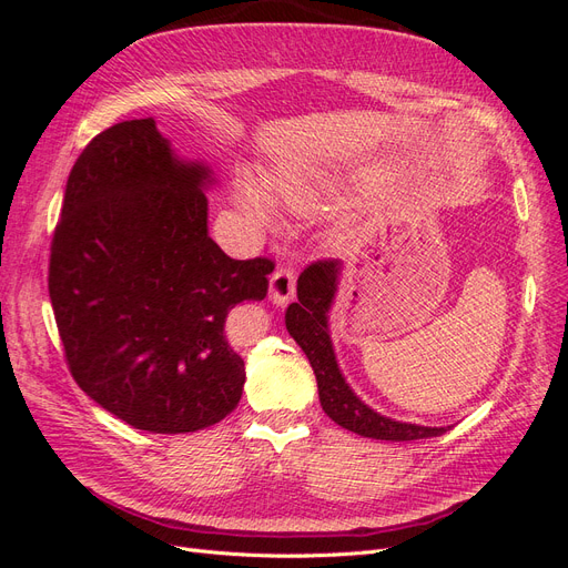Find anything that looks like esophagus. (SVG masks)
Here are the masks:
<instances>
[{
	"mask_svg": "<svg viewBox=\"0 0 568 568\" xmlns=\"http://www.w3.org/2000/svg\"><path fill=\"white\" fill-rule=\"evenodd\" d=\"M294 291H296V272L291 265H280L277 270L272 272L270 277V298L277 303V305H284L288 303L291 298H294Z\"/></svg>",
	"mask_w": 568,
	"mask_h": 568,
	"instance_id": "34e87169",
	"label": "esophagus"
}]
</instances>
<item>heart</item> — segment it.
Wrapping results in <instances>:
<instances>
[{"mask_svg":"<svg viewBox=\"0 0 568 568\" xmlns=\"http://www.w3.org/2000/svg\"><path fill=\"white\" fill-rule=\"evenodd\" d=\"M270 189H272L274 196L284 201L286 205H291V209H296V211L313 209L315 201H317L315 184L298 180V178H272ZM236 199H239V203H242V209L253 220L261 222V225H270V222H272V203L267 199V192L263 189V184L257 182L253 175H246V173L239 175Z\"/></svg>","mask_w":568,"mask_h":568,"instance_id":"heart-1","label":"heart"}]
</instances>
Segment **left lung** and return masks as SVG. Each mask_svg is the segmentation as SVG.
Wrapping results in <instances>:
<instances>
[{"label":"left lung","mask_w":568,"mask_h":568,"mask_svg":"<svg viewBox=\"0 0 568 568\" xmlns=\"http://www.w3.org/2000/svg\"><path fill=\"white\" fill-rule=\"evenodd\" d=\"M338 274L341 263L336 257H322L307 265L298 277V303H291L286 311V329L311 359L317 376L322 409L338 426L376 440H419L448 432L450 426H417L376 415L343 382L326 332V313L336 294Z\"/></svg>","instance_id":"1"}]
</instances>
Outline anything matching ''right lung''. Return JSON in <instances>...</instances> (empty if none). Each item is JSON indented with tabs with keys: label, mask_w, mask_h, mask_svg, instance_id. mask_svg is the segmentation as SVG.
I'll list each match as a JSON object with an SVG mask.
<instances>
[{
	"label": "right lung",
	"mask_w": 568,
	"mask_h": 568,
	"mask_svg": "<svg viewBox=\"0 0 568 568\" xmlns=\"http://www.w3.org/2000/svg\"><path fill=\"white\" fill-rule=\"evenodd\" d=\"M209 168L173 156L153 118L82 149L51 236L49 298L75 384L151 434L201 432L242 400L225 338L242 301L267 296L270 257L234 261L209 236Z\"/></svg>",
	"instance_id": "add662e5"
}]
</instances>
